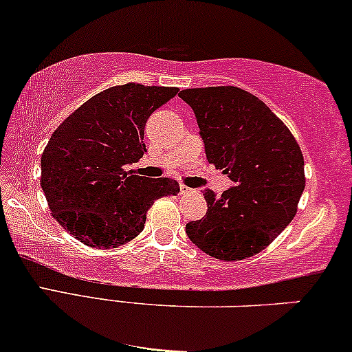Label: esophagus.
<instances>
[{"mask_svg":"<svg viewBox=\"0 0 352 352\" xmlns=\"http://www.w3.org/2000/svg\"><path fill=\"white\" fill-rule=\"evenodd\" d=\"M179 189H181V194H187V192H190L189 187L184 186V184H181V186H179Z\"/></svg>","mask_w":352,"mask_h":352,"instance_id":"1","label":"esophagus"}]
</instances>
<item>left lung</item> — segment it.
<instances>
[{
	"label": "left lung",
	"instance_id": "1",
	"mask_svg": "<svg viewBox=\"0 0 352 352\" xmlns=\"http://www.w3.org/2000/svg\"><path fill=\"white\" fill-rule=\"evenodd\" d=\"M205 155L236 186L217 197L205 190L208 210L186 225L189 239L226 262L258 254L293 221L304 192V157L294 135L262 100L239 87L186 89Z\"/></svg>",
	"mask_w": 352,
	"mask_h": 352
}]
</instances>
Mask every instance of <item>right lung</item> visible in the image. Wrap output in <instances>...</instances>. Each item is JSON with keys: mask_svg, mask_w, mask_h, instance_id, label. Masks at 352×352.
Returning <instances> with one entry per match:
<instances>
[{"mask_svg": "<svg viewBox=\"0 0 352 352\" xmlns=\"http://www.w3.org/2000/svg\"><path fill=\"white\" fill-rule=\"evenodd\" d=\"M177 87L124 84L87 100L50 137L42 155V189L52 215L82 244L111 249L144 230L157 199L179 192L170 177L137 176L127 165L147 152L148 116Z\"/></svg>", "mask_w": 352, "mask_h": 352, "instance_id": "add662e5", "label": "right lung"}]
</instances>
